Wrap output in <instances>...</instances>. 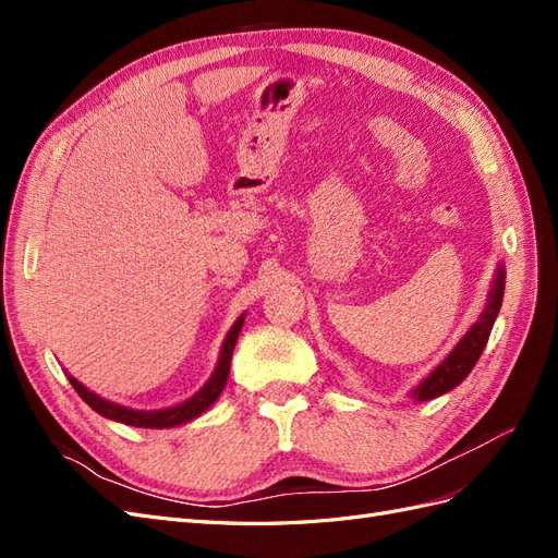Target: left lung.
Wrapping results in <instances>:
<instances>
[{"label":"left lung","instance_id":"obj_1","mask_svg":"<svg viewBox=\"0 0 558 558\" xmlns=\"http://www.w3.org/2000/svg\"><path fill=\"white\" fill-rule=\"evenodd\" d=\"M502 291H505V275H502V267H498V277L494 279V289L488 291L486 307H484L480 320L468 330L463 340L456 344V349L442 361V365H437L433 373L414 388L412 396L416 400H433L437 396H442V393L451 391L453 386H459L470 375V369L475 367V363L480 361L482 351L488 342V335H492L494 320L500 312Z\"/></svg>","mask_w":558,"mask_h":558}]
</instances>
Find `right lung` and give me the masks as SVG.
<instances>
[{"mask_svg": "<svg viewBox=\"0 0 558 558\" xmlns=\"http://www.w3.org/2000/svg\"><path fill=\"white\" fill-rule=\"evenodd\" d=\"M242 324H244V316H240L238 320H234L232 330L228 332L226 342H223V349H221V359H218V365L214 369L211 379L199 388V391L191 398L185 400L181 404H177V408H170V410H160V412H137V410H128V408H121V404H113L105 398L95 396L93 391H88L86 386L78 384L74 377H70L74 391L83 398V402H88L90 408L102 414L107 418H113V421H121V424H128V426H140V428H170V426H179V424H185V421H191L195 416H199L205 410H209V404L221 396L223 386L228 381V375H230V359H232V349H234V342H238L240 337V330H242Z\"/></svg>", "mask_w": 558, "mask_h": 558, "instance_id": "1", "label": "right lung"}]
</instances>
